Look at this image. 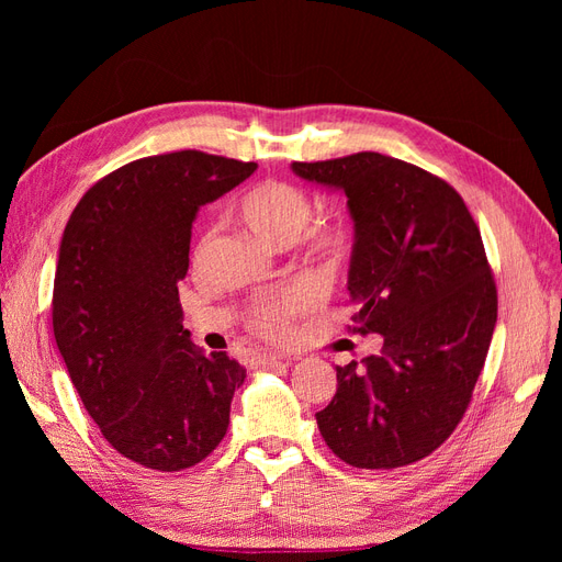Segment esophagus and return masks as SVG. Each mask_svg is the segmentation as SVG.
<instances>
[{"label":"esophagus","mask_w":562,"mask_h":562,"mask_svg":"<svg viewBox=\"0 0 562 562\" xmlns=\"http://www.w3.org/2000/svg\"><path fill=\"white\" fill-rule=\"evenodd\" d=\"M281 356L277 353H267V351H255L248 356V366L250 368H265V366H271V363H279Z\"/></svg>","instance_id":"obj_1"}]
</instances>
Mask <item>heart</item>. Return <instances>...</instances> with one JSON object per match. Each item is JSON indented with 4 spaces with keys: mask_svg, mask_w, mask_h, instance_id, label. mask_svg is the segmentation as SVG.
Here are the masks:
<instances>
[{
    "mask_svg": "<svg viewBox=\"0 0 562 562\" xmlns=\"http://www.w3.org/2000/svg\"><path fill=\"white\" fill-rule=\"evenodd\" d=\"M241 220L262 241L285 248L300 239L310 225L314 206L302 187L285 180H265L244 196L239 206ZM211 239V234L206 236ZM351 246L349 229L335 220H323L304 233V248L316 262L337 269L347 260ZM314 295L307 288H283L258 300L248 312V328L265 339L291 335L295 321L312 307Z\"/></svg>",
    "mask_w": 562,
    "mask_h": 562,
    "instance_id": "heart-1",
    "label": "heart"
}]
</instances>
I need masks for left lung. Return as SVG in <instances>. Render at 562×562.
Here are the masks:
<instances>
[{
  "label": "left lung",
  "mask_w": 562,
  "mask_h": 562,
  "mask_svg": "<svg viewBox=\"0 0 562 562\" xmlns=\"http://www.w3.org/2000/svg\"><path fill=\"white\" fill-rule=\"evenodd\" d=\"M293 171L347 194L351 330L384 337L378 356L335 368L318 431L356 469L413 464L462 422L495 333L497 285L479 225L446 180L378 151L293 161Z\"/></svg>",
  "instance_id": "obj_1"
}]
</instances>
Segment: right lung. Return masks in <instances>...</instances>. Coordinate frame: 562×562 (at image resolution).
I'll list each match as a JSON object with an SVG mask.
<instances>
[{"label":"right lung","instance_id":"add662e5","mask_svg":"<svg viewBox=\"0 0 562 562\" xmlns=\"http://www.w3.org/2000/svg\"><path fill=\"white\" fill-rule=\"evenodd\" d=\"M255 168L199 149L135 159L100 178L67 220L50 302L56 345L100 434L135 464L190 469L227 434L246 368L192 342L178 281L196 211Z\"/></svg>","mask_w":562,"mask_h":562}]
</instances>
